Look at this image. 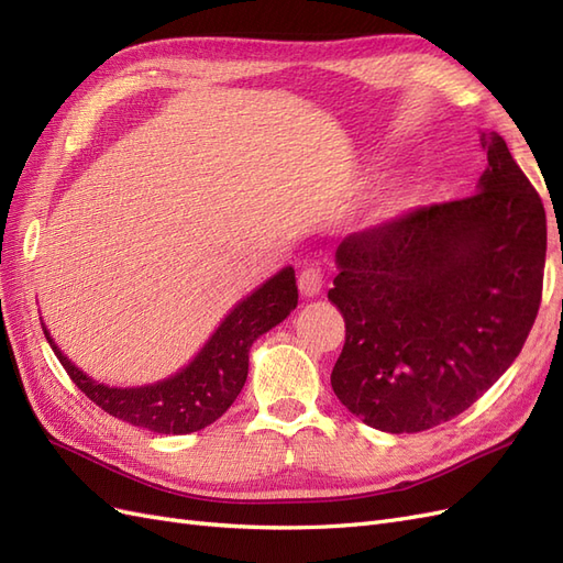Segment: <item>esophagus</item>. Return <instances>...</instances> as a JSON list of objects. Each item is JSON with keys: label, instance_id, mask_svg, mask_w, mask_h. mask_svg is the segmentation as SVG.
<instances>
[{"label": "esophagus", "instance_id": "obj_1", "mask_svg": "<svg viewBox=\"0 0 563 563\" xmlns=\"http://www.w3.org/2000/svg\"><path fill=\"white\" fill-rule=\"evenodd\" d=\"M321 286H323V275H321L319 267L308 265L305 269H300V275H298V288H300V294H302L305 298L319 296Z\"/></svg>", "mask_w": 563, "mask_h": 563}]
</instances>
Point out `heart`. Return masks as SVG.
<instances>
[{"mask_svg": "<svg viewBox=\"0 0 563 563\" xmlns=\"http://www.w3.org/2000/svg\"><path fill=\"white\" fill-rule=\"evenodd\" d=\"M395 203H397L395 199H387V201H385V211H391V209H395Z\"/></svg>", "mask_w": 563, "mask_h": 563, "instance_id": "b5f03b06", "label": "heart"}]
</instances>
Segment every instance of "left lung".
Listing matches in <instances>:
<instances>
[{"label": "left lung", "instance_id": "1", "mask_svg": "<svg viewBox=\"0 0 563 563\" xmlns=\"http://www.w3.org/2000/svg\"><path fill=\"white\" fill-rule=\"evenodd\" d=\"M476 192L354 232L329 300L345 317L331 373L350 413L383 432L460 416L512 364L542 298L548 220L496 131Z\"/></svg>", "mask_w": 563, "mask_h": 563}]
</instances>
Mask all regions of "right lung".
I'll return each instance as SVG.
<instances>
[{
    "label": "right lung",
    "instance_id": "1",
    "mask_svg": "<svg viewBox=\"0 0 563 563\" xmlns=\"http://www.w3.org/2000/svg\"><path fill=\"white\" fill-rule=\"evenodd\" d=\"M298 305L294 267H284L244 298L223 319L195 360L176 376L145 387H108L79 371L56 347L44 329L51 350L67 376L106 413L157 434H190L223 416L249 376V350L255 338L277 327Z\"/></svg>",
    "mask_w": 563,
    "mask_h": 563
}]
</instances>
